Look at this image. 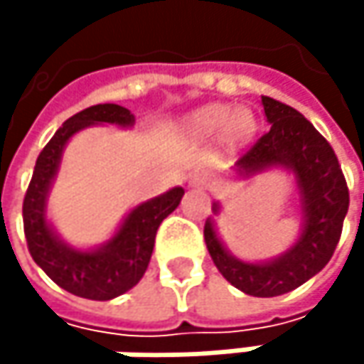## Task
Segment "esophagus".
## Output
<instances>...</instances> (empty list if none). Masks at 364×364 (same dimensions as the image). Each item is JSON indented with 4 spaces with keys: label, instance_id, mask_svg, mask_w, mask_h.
<instances>
[{
    "label": "esophagus",
    "instance_id": "1",
    "mask_svg": "<svg viewBox=\"0 0 364 364\" xmlns=\"http://www.w3.org/2000/svg\"><path fill=\"white\" fill-rule=\"evenodd\" d=\"M210 181V175L206 171H196L191 177H189V185L191 187H206Z\"/></svg>",
    "mask_w": 364,
    "mask_h": 364
}]
</instances>
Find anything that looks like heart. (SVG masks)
<instances>
[{"mask_svg": "<svg viewBox=\"0 0 364 364\" xmlns=\"http://www.w3.org/2000/svg\"><path fill=\"white\" fill-rule=\"evenodd\" d=\"M185 128L189 134H193L198 139H208L215 132L223 130L225 139L236 143L251 132L253 117L245 109L232 111L225 105H208V107H202L196 113H191L185 119Z\"/></svg>", "mask_w": 364, "mask_h": 364, "instance_id": "1", "label": "heart"}]
</instances>
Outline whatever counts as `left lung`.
<instances>
[{
    "label": "left lung",
    "mask_w": 364,
    "mask_h": 364,
    "mask_svg": "<svg viewBox=\"0 0 364 364\" xmlns=\"http://www.w3.org/2000/svg\"><path fill=\"white\" fill-rule=\"evenodd\" d=\"M269 130L257 139L236 162L242 175L269 166H284L295 173L301 193L304 230L299 240L284 255L265 263H245L225 251L213 221L204 223L206 249L228 282L253 297H276L301 287L318 274L339 242L350 193L341 166L328 141L297 109L261 97ZM219 210V204L213 206Z\"/></svg>",
    "instance_id": "8db88e82"
}]
</instances>
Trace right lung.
<instances>
[{
	"instance_id": "add662e5",
	"label": "right lung",
	"mask_w": 364,
	"mask_h": 364,
	"mask_svg": "<svg viewBox=\"0 0 364 364\" xmlns=\"http://www.w3.org/2000/svg\"><path fill=\"white\" fill-rule=\"evenodd\" d=\"M134 115L122 105H92L71 115L37 156L36 171L23 202V223L29 253L37 265L65 291L95 301H107L130 291L145 274L154 253L160 223L179 206L183 187L151 198L124 219L107 245L95 251H77L65 245L46 221V198L67 141L92 124L132 126Z\"/></svg>"
}]
</instances>
